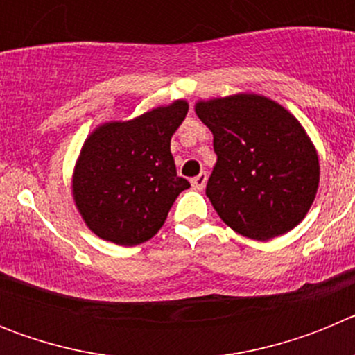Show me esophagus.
I'll list each match as a JSON object with an SVG mask.
<instances>
[{"label":"esophagus","mask_w":355,"mask_h":355,"mask_svg":"<svg viewBox=\"0 0 355 355\" xmlns=\"http://www.w3.org/2000/svg\"><path fill=\"white\" fill-rule=\"evenodd\" d=\"M206 181H208V174L206 172H200L199 175H196V178H192V187L193 190H202V188L206 187Z\"/></svg>","instance_id":"34e87169"}]
</instances>
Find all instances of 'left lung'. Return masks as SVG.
<instances>
[{
    "label": "left lung",
    "instance_id": "8db88e82",
    "mask_svg": "<svg viewBox=\"0 0 355 355\" xmlns=\"http://www.w3.org/2000/svg\"><path fill=\"white\" fill-rule=\"evenodd\" d=\"M196 114L213 133L206 196L222 220L259 241L299 225L316 197L320 162L295 115L249 92L200 99Z\"/></svg>",
    "mask_w": 355,
    "mask_h": 355
}]
</instances>
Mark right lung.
Segmentation results:
<instances>
[{"mask_svg":"<svg viewBox=\"0 0 355 355\" xmlns=\"http://www.w3.org/2000/svg\"><path fill=\"white\" fill-rule=\"evenodd\" d=\"M187 112L188 103L178 99L130 121L103 122L87 137L72 172V199L94 234L133 247L162 229L175 197L190 188L171 153Z\"/></svg>","mask_w":355,"mask_h":355,"instance_id":"obj_1","label":"right lung"}]
</instances>
